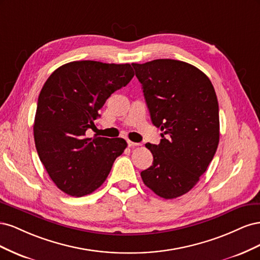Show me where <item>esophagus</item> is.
<instances>
[{"mask_svg": "<svg viewBox=\"0 0 260 260\" xmlns=\"http://www.w3.org/2000/svg\"><path fill=\"white\" fill-rule=\"evenodd\" d=\"M128 145L130 147H136V146H139L140 143H136V142H132V141H128Z\"/></svg>", "mask_w": 260, "mask_h": 260, "instance_id": "esophagus-1", "label": "esophagus"}]
</instances>
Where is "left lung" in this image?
I'll use <instances>...</instances> for the list:
<instances>
[{"label":"left lung","mask_w":260,"mask_h":260,"mask_svg":"<svg viewBox=\"0 0 260 260\" xmlns=\"http://www.w3.org/2000/svg\"><path fill=\"white\" fill-rule=\"evenodd\" d=\"M142 84L158 145L147 143L153 165L141 172L144 184L162 199L187 193L214 158L219 143V106L209 78L176 59L132 64Z\"/></svg>","instance_id":"obj_1"}]
</instances>
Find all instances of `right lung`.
Listing matches in <instances>:
<instances>
[{
    "mask_svg": "<svg viewBox=\"0 0 260 260\" xmlns=\"http://www.w3.org/2000/svg\"><path fill=\"white\" fill-rule=\"evenodd\" d=\"M135 76L130 64L77 60L57 68L38 99L34 124L36 148L53 182L81 198L104 183L127 142L121 138H86L100 109Z\"/></svg>",
    "mask_w": 260,
    "mask_h": 260,
    "instance_id": "right-lung-1",
    "label": "right lung"
}]
</instances>
